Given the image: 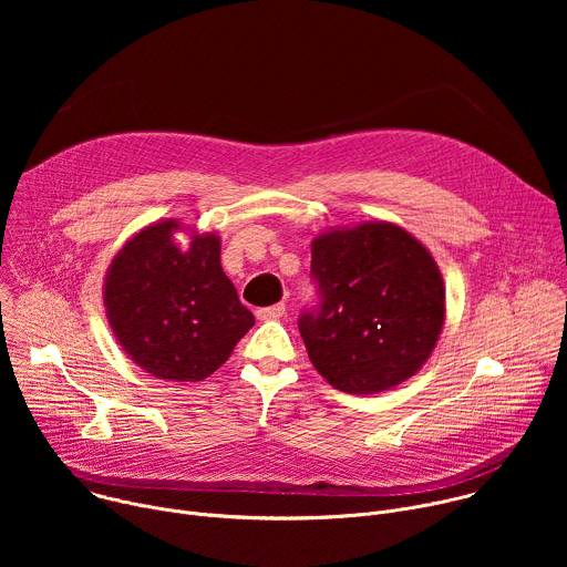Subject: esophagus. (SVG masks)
<instances>
[{"label":"esophagus","instance_id":"esophagus-1","mask_svg":"<svg viewBox=\"0 0 567 567\" xmlns=\"http://www.w3.org/2000/svg\"><path fill=\"white\" fill-rule=\"evenodd\" d=\"M282 313H285V302H278V305H271V307H262V309L256 311V316L260 320H278V318H282Z\"/></svg>","mask_w":567,"mask_h":567}]
</instances>
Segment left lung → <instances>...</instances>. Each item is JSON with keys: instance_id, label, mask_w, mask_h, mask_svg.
I'll list each match as a JSON object with an SVG mask.
<instances>
[{"instance_id": "8db88e82", "label": "left lung", "mask_w": 567, "mask_h": 567, "mask_svg": "<svg viewBox=\"0 0 567 567\" xmlns=\"http://www.w3.org/2000/svg\"><path fill=\"white\" fill-rule=\"evenodd\" d=\"M320 305L300 316L309 361L341 392L377 394L420 372L437 346L446 289L406 228L365 221L311 241Z\"/></svg>"}]
</instances>
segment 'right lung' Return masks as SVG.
Here are the masks:
<instances>
[{"label": "right lung", "instance_id": "add662e5", "mask_svg": "<svg viewBox=\"0 0 567 567\" xmlns=\"http://www.w3.org/2000/svg\"><path fill=\"white\" fill-rule=\"evenodd\" d=\"M177 219L154 221L132 235L114 256L103 302L125 354L147 374L166 381L210 377L254 328L221 269L217 233H190L182 247Z\"/></svg>", "mask_w": 567, "mask_h": 567}]
</instances>
